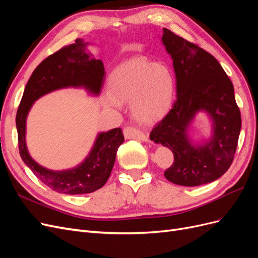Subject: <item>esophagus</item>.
Returning a JSON list of instances; mask_svg holds the SVG:
<instances>
[{
    "mask_svg": "<svg viewBox=\"0 0 258 258\" xmlns=\"http://www.w3.org/2000/svg\"><path fill=\"white\" fill-rule=\"evenodd\" d=\"M123 135L126 139H136V140H140V141H143V142H150V138H148L145 134H143V132H141L134 127L124 128Z\"/></svg>",
    "mask_w": 258,
    "mask_h": 258,
    "instance_id": "esophagus-1",
    "label": "esophagus"
}]
</instances>
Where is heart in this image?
<instances>
[{
    "label": "heart",
    "instance_id": "b5f03b06",
    "mask_svg": "<svg viewBox=\"0 0 258 258\" xmlns=\"http://www.w3.org/2000/svg\"><path fill=\"white\" fill-rule=\"evenodd\" d=\"M104 101L108 107L119 108L131 102V114L141 122H154L165 115L173 102L175 81L166 66L136 58L117 68L110 77Z\"/></svg>",
    "mask_w": 258,
    "mask_h": 258
}]
</instances>
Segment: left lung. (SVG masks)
<instances>
[{
    "instance_id": "obj_1",
    "label": "left lung",
    "mask_w": 258,
    "mask_h": 258,
    "mask_svg": "<svg viewBox=\"0 0 258 258\" xmlns=\"http://www.w3.org/2000/svg\"><path fill=\"white\" fill-rule=\"evenodd\" d=\"M161 41L173 60L176 101L150 138L168 147L174 162L165 171L168 181L182 186H199L220 178L235 156L241 130V114L235 89L212 54L163 28ZM205 111L213 122L209 139L194 143L190 127Z\"/></svg>"
}]
</instances>
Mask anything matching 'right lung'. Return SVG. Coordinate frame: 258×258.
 <instances>
[{"mask_svg": "<svg viewBox=\"0 0 258 258\" xmlns=\"http://www.w3.org/2000/svg\"><path fill=\"white\" fill-rule=\"evenodd\" d=\"M82 38L64 46L36 67L26 86L16 115L19 153L22 161L41 181L57 192L82 195L102 187L112 172L116 153L123 142L120 128L100 132L91 151L80 165L72 169L54 171L45 168L31 157L26 143L27 117L37 99L63 88H84L99 96L104 84V66L86 51Z\"/></svg>", "mask_w": 258, "mask_h": 258, "instance_id": "1", "label": "right lung"}]
</instances>
